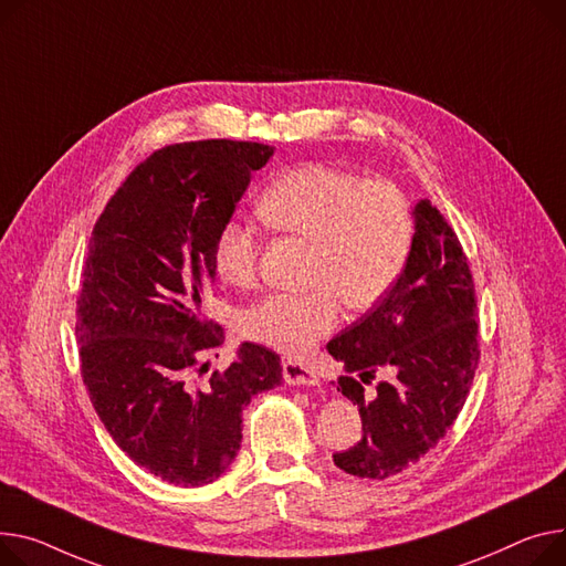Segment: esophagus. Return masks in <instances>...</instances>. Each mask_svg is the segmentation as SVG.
Masks as SVG:
<instances>
[{
    "label": "esophagus",
    "instance_id": "34e87169",
    "mask_svg": "<svg viewBox=\"0 0 566 566\" xmlns=\"http://www.w3.org/2000/svg\"><path fill=\"white\" fill-rule=\"evenodd\" d=\"M284 380L293 387H316L318 375L312 368H307L303 361L286 359L284 361Z\"/></svg>",
    "mask_w": 566,
    "mask_h": 566
}]
</instances>
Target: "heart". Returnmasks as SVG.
Instances as JSON below:
<instances>
[{
    "label": "heart",
    "mask_w": 566,
    "mask_h": 566,
    "mask_svg": "<svg viewBox=\"0 0 566 566\" xmlns=\"http://www.w3.org/2000/svg\"><path fill=\"white\" fill-rule=\"evenodd\" d=\"M259 216L277 232L312 241L310 291L269 293L243 312L248 338L286 355H305L338 321L342 297L368 310L400 280L413 248V213L391 181H361L350 170L305 164L280 175L259 200ZM261 239L245 218L222 222L213 263L222 282L250 286Z\"/></svg>",
    "instance_id": "obj_1"
}]
</instances>
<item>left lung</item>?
<instances>
[{"mask_svg": "<svg viewBox=\"0 0 566 566\" xmlns=\"http://www.w3.org/2000/svg\"><path fill=\"white\" fill-rule=\"evenodd\" d=\"M327 353L348 370L338 391L359 407L364 430L353 448L332 455L342 471L396 475L455 423L480 359L475 286L458 234L430 200L413 207V248L400 280L334 336ZM378 369L397 378L366 390Z\"/></svg>", "mask_w": 566, "mask_h": 566, "instance_id": "8db88e82", "label": "left lung"}]
</instances>
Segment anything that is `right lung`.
<instances>
[{"label":"right lung","instance_id":"right-lung-1","mask_svg":"<svg viewBox=\"0 0 566 566\" xmlns=\"http://www.w3.org/2000/svg\"><path fill=\"white\" fill-rule=\"evenodd\" d=\"M271 157V145L228 138L161 147L93 228L74 327L82 378L123 453L170 484L202 486L228 471L243 409L282 382L280 355L248 342L228 370L198 382L202 355L222 342L200 316L216 237Z\"/></svg>","mask_w":566,"mask_h":566}]
</instances>
